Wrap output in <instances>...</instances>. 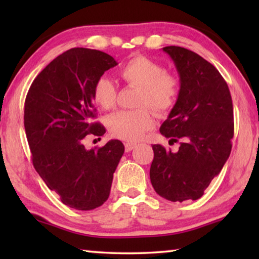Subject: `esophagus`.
Instances as JSON below:
<instances>
[{
  "instance_id": "obj_1",
  "label": "esophagus",
  "mask_w": 259,
  "mask_h": 259,
  "mask_svg": "<svg viewBox=\"0 0 259 259\" xmlns=\"http://www.w3.org/2000/svg\"><path fill=\"white\" fill-rule=\"evenodd\" d=\"M135 147H136V144H135V143H125V144H124L125 152H130V151H133Z\"/></svg>"
}]
</instances>
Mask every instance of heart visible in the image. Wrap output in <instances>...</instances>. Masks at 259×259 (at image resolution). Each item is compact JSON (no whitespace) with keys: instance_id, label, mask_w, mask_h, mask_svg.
Here are the masks:
<instances>
[{"instance_id":"obj_1","label":"heart","mask_w":259,"mask_h":259,"mask_svg":"<svg viewBox=\"0 0 259 259\" xmlns=\"http://www.w3.org/2000/svg\"><path fill=\"white\" fill-rule=\"evenodd\" d=\"M122 80L138 88L137 106L134 111H119L111 114L107 126L113 136L125 140H138L146 131L154 126V117L150 108L157 114H165L177 102L179 81L164 67L145 56H136L119 69ZM95 103L103 109H111L115 105L116 89L106 76H100L93 89Z\"/></svg>"}]
</instances>
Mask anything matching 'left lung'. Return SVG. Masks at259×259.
<instances>
[{"instance_id":"obj_1","label":"left lung","mask_w":259,"mask_h":259,"mask_svg":"<svg viewBox=\"0 0 259 259\" xmlns=\"http://www.w3.org/2000/svg\"><path fill=\"white\" fill-rule=\"evenodd\" d=\"M178 72L181 89L161 135L179 143L177 152L155 144L150 178L155 192L172 202L198 200L221 172L232 150L233 104L217 68L182 47L162 48Z\"/></svg>"}]
</instances>
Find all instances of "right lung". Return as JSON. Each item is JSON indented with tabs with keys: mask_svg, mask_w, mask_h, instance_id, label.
I'll use <instances>...</instances> for the list:
<instances>
[{
	"mask_svg": "<svg viewBox=\"0 0 259 259\" xmlns=\"http://www.w3.org/2000/svg\"><path fill=\"white\" fill-rule=\"evenodd\" d=\"M117 61L103 51L73 48L35 77L25 100L24 125L33 165L61 202L93 210L108 199L124 146L112 139L87 150L88 135L103 136L94 122L95 82Z\"/></svg>",
	"mask_w": 259,
	"mask_h": 259,
	"instance_id": "obj_1",
	"label": "right lung"
}]
</instances>
